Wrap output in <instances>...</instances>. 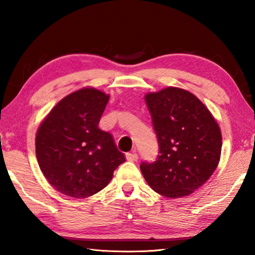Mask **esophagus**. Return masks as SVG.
Segmentation results:
<instances>
[{
  "label": "esophagus",
  "instance_id": "34e87169",
  "mask_svg": "<svg viewBox=\"0 0 255 255\" xmlns=\"http://www.w3.org/2000/svg\"><path fill=\"white\" fill-rule=\"evenodd\" d=\"M126 159L128 161H130V162H134V161L138 160V154H137L136 151H132V152H128V153H126Z\"/></svg>",
  "mask_w": 255,
  "mask_h": 255
}]
</instances>
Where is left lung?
I'll list each match as a JSON object with an SVG mask.
<instances>
[{
    "instance_id": "8db88e82",
    "label": "left lung",
    "mask_w": 255,
    "mask_h": 255,
    "mask_svg": "<svg viewBox=\"0 0 255 255\" xmlns=\"http://www.w3.org/2000/svg\"><path fill=\"white\" fill-rule=\"evenodd\" d=\"M159 144L155 161L140 170L154 192L188 196L213 174L221 153V132L210 112L189 92L166 88L145 95Z\"/></svg>"
}]
</instances>
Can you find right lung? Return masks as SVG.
<instances>
[{
	"label": "right lung",
	"instance_id": "add662e5",
	"mask_svg": "<svg viewBox=\"0 0 255 255\" xmlns=\"http://www.w3.org/2000/svg\"><path fill=\"white\" fill-rule=\"evenodd\" d=\"M110 96L82 89L62 99L41 123L36 136L38 164L57 191L75 198L99 193L126 161L113 136L99 123Z\"/></svg>",
	"mask_w": 255,
	"mask_h": 255
}]
</instances>
